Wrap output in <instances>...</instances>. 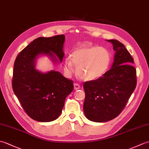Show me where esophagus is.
<instances>
[{"label":"esophagus","mask_w":149,"mask_h":149,"mask_svg":"<svg viewBox=\"0 0 149 149\" xmlns=\"http://www.w3.org/2000/svg\"><path fill=\"white\" fill-rule=\"evenodd\" d=\"M74 90H79V89H80V88H81L80 85L77 84V83H74Z\"/></svg>","instance_id":"esophagus-1"}]
</instances>
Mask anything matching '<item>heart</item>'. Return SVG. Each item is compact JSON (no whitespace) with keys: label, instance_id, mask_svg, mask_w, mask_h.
<instances>
[{"label":"heart","instance_id":"obj_1","mask_svg":"<svg viewBox=\"0 0 149 149\" xmlns=\"http://www.w3.org/2000/svg\"><path fill=\"white\" fill-rule=\"evenodd\" d=\"M111 63V55L106 48L81 47L74 50L71 58L65 59L64 71L67 75H71L75 70V65L79 77L84 81H94L108 71Z\"/></svg>","mask_w":149,"mask_h":149}]
</instances>
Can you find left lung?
I'll return each instance as SVG.
<instances>
[{
  "label": "left lung",
  "mask_w": 149,
  "mask_h": 149,
  "mask_svg": "<svg viewBox=\"0 0 149 149\" xmlns=\"http://www.w3.org/2000/svg\"><path fill=\"white\" fill-rule=\"evenodd\" d=\"M115 51L109 70L96 80L85 82L83 109L86 118L105 122L118 116L136 86L134 59L124 45L116 40H107Z\"/></svg>",
  "instance_id": "left-lung-1"
}]
</instances>
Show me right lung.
<instances>
[{
  "label": "right lung",
  "mask_w": 149,
  "mask_h": 149,
  "mask_svg": "<svg viewBox=\"0 0 149 149\" xmlns=\"http://www.w3.org/2000/svg\"><path fill=\"white\" fill-rule=\"evenodd\" d=\"M65 35L40 37L18 54L14 63L12 87L25 111L31 118L42 122L57 119L61 115L66 97L74 85L59 72L42 73L35 68L37 58L47 55L57 62L64 56Z\"/></svg>",
  "instance_id": "obj_1"
}]
</instances>
